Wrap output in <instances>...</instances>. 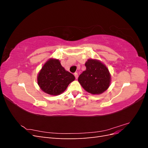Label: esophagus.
Segmentation results:
<instances>
[{"label":"esophagus","mask_w":148,"mask_h":148,"mask_svg":"<svg viewBox=\"0 0 148 148\" xmlns=\"http://www.w3.org/2000/svg\"><path fill=\"white\" fill-rule=\"evenodd\" d=\"M74 75H75V77L76 79H77V78H78V73H74Z\"/></svg>","instance_id":"1"}]
</instances>
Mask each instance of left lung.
<instances>
[{
	"mask_svg": "<svg viewBox=\"0 0 148 148\" xmlns=\"http://www.w3.org/2000/svg\"><path fill=\"white\" fill-rule=\"evenodd\" d=\"M86 70L78 77V82L87 92L92 95L107 90L110 82V75L107 67L97 60L89 59L85 64Z\"/></svg>",
	"mask_w": 148,
	"mask_h": 148,
	"instance_id": "left-lung-1",
	"label": "left lung"
}]
</instances>
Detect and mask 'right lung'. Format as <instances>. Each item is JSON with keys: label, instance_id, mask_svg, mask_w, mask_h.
<instances>
[{"label": "right lung", "instance_id": "1", "mask_svg": "<svg viewBox=\"0 0 148 148\" xmlns=\"http://www.w3.org/2000/svg\"><path fill=\"white\" fill-rule=\"evenodd\" d=\"M74 79V75L66 71L59 60L50 59L38 74V83L43 91L56 96L63 92Z\"/></svg>", "mask_w": 148, "mask_h": 148}]
</instances>
